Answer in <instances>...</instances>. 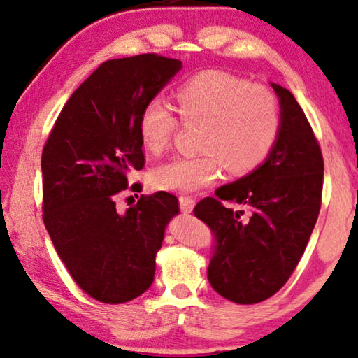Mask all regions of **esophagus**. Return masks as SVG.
<instances>
[{
	"label": "esophagus",
	"instance_id": "1",
	"mask_svg": "<svg viewBox=\"0 0 358 358\" xmlns=\"http://www.w3.org/2000/svg\"><path fill=\"white\" fill-rule=\"evenodd\" d=\"M196 206V199L191 196H181L180 198V208L183 213H191Z\"/></svg>",
	"mask_w": 358,
	"mask_h": 358
}]
</instances>
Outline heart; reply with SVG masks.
<instances>
[{"instance_id": "1", "label": "heart", "mask_w": 358, "mask_h": 358, "mask_svg": "<svg viewBox=\"0 0 358 358\" xmlns=\"http://www.w3.org/2000/svg\"><path fill=\"white\" fill-rule=\"evenodd\" d=\"M175 108L183 124H201L198 149L175 157L150 173L155 188L196 193L220 177L222 165L231 175H245L263 164L278 143L282 115L275 94L261 84L224 71H203L175 92ZM139 138L152 154H162L178 129V120L160 102L145 103L138 123Z\"/></svg>"}]
</instances>
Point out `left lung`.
Returning a JSON list of instances; mask_svg holds the SVG:
<instances>
[{"label":"left lung","mask_w":358,"mask_h":358,"mask_svg":"<svg viewBox=\"0 0 358 358\" xmlns=\"http://www.w3.org/2000/svg\"><path fill=\"white\" fill-rule=\"evenodd\" d=\"M282 128L264 164L204 198L194 215L213 230L208 269L213 289L234 303H259L285 284L308 245L321 208L324 162L303 110L290 90L271 83ZM222 200L249 213L225 208Z\"/></svg>","instance_id":"1"}]
</instances>
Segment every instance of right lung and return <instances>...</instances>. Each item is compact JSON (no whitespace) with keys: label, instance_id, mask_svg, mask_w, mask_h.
<instances>
[{"label":"right lung","instance_id":"right-lung-1","mask_svg":"<svg viewBox=\"0 0 358 358\" xmlns=\"http://www.w3.org/2000/svg\"><path fill=\"white\" fill-rule=\"evenodd\" d=\"M180 69V59L155 53L102 63L74 90L43 145V224L74 282L102 303L149 289L165 227L180 213L177 196L165 191L141 194L123 214L115 203L128 173L144 167L141 112Z\"/></svg>","mask_w":358,"mask_h":358}]
</instances>
